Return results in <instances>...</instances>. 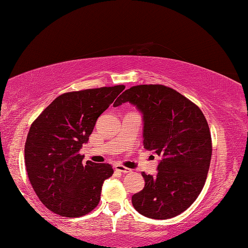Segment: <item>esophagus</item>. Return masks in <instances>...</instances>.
Segmentation results:
<instances>
[{
  "label": "esophagus",
  "mask_w": 248,
  "mask_h": 248,
  "mask_svg": "<svg viewBox=\"0 0 248 248\" xmlns=\"http://www.w3.org/2000/svg\"><path fill=\"white\" fill-rule=\"evenodd\" d=\"M115 170H118V171H121V173H124V174L131 173V170H129V169H127V167H124L123 165H119V164L115 165Z\"/></svg>",
  "instance_id": "obj_1"
}]
</instances>
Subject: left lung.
Wrapping results in <instances>:
<instances>
[{
    "instance_id": "8db88e82",
    "label": "left lung",
    "mask_w": 248,
    "mask_h": 248,
    "mask_svg": "<svg viewBox=\"0 0 248 248\" xmlns=\"http://www.w3.org/2000/svg\"><path fill=\"white\" fill-rule=\"evenodd\" d=\"M136 106L143 119V145L161 156L155 176L142 173L144 188L132 196L134 209L150 219L180 215L198 198L212 155L211 134L202 111L164 85H137L114 107Z\"/></svg>"
}]
</instances>
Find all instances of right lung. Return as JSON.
<instances>
[{
	"mask_svg": "<svg viewBox=\"0 0 248 248\" xmlns=\"http://www.w3.org/2000/svg\"><path fill=\"white\" fill-rule=\"evenodd\" d=\"M124 85L62 94L33 121L25 143V165L39 200L52 212L78 217L99 203L104 180L114 174L106 163L83 164L79 150L96 120Z\"/></svg>",
	"mask_w": 248,
	"mask_h": 248,
	"instance_id": "add662e5",
	"label": "right lung"
}]
</instances>
